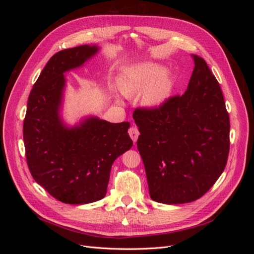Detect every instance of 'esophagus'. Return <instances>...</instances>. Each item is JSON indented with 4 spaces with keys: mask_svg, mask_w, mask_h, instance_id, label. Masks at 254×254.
Masks as SVG:
<instances>
[{
    "mask_svg": "<svg viewBox=\"0 0 254 254\" xmlns=\"http://www.w3.org/2000/svg\"><path fill=\"white\" fill-rule=\"evenodd\" d=\"M128 133H129L130 137H131V139H132V141L135 143L136 140H137V137H139V134H140L137 128L134 127V126H131V127L129 128V130H128Z\"/></svg>",
    "mask_w": 254,
    "mask_h": 254,
    "instance_id": "1",
    "label": "esophagus"
}]
</instances>
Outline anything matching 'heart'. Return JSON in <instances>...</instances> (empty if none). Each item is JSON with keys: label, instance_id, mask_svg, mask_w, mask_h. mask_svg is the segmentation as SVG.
<instances>
[{"label": "heart", "instance_id": "obj_1", "mask_svg": "<svg viewBox=\"0 0 254 254\" xmlns=\"http://www.w3.org/2000/svg\"><path fill=\"white\" fill-rule=\"evenodd\" d=\"M164 67L146 63L127 68L119 80V89L125 96L143 94V102L149 107L163 104L172 91V80L164 75Z\"/></svg>", "mask_w": 254, "mask_h": 254}]
</instances>
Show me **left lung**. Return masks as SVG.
<instances>
[{
	"mask_svg": "<svg viewBox=\"0 0 254 254\" xmlns=\"http://www.w3.org/2000/svg\"><path fill=\"white\" fill-rule=\"evenodd\" d=\"M191 58L195 66L184 94L133 112L149 195L160 203L197 200L217 181L228 161L230 119L224 95L205 61Z\"/></svg>",
	"mask_w": 254,
	"mask_h": 254,
	"instance_id": "obj_1",
	"label": "left lung"
}]
</instances>
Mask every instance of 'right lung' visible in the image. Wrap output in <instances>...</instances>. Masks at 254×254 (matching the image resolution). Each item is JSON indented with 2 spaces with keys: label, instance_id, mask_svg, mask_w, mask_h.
I'll use <instances>...</instances> for the list:
<instances>
[{
  "label": "right lung",
  "instance_id": "1",
  "mask_svg": "<svg viewBox=\"0 0 254 254\" xmlns=\"http://www.w3.org/2000/svg\"><path fill=\"white\" fill-rule=\"evenodd\" d=\"M98 51L80 45L56 53L30 91L23 123V139L29 172L57 200L84 204L107 193L112 164L131 148L129 122L119 124L97 118L67 128L59 118L65 86L64 73L80 66Z\"/></svg>",
  "mask_w": 254,
  "mask_h": 254
}]
</instances>
